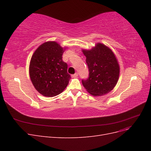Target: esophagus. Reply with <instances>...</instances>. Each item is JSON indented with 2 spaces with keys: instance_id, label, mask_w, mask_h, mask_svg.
<instances>
[{
  "instance_id": "obj_1",
  "label": "esophagus",
  "mask_w": 151,
  "mask_h": 151,
  "mask_svg": "<svg viewBox=\"0 0 151 151\" xmlns=\"http://www.w3.org/2000/svg\"><path fill=\"white\" fill-rule=\"evenodd\" d=\"M72 76L73 77H76L78 76V74H77V73H76V74L72 75Z\"/></svg>"
}]
</instances>
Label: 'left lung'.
Instances as JSON below:
<instances>
[{"label": "left lung", "instance_id": "8db88e82", "mask_svg": "<svg viewBox=\"0 0 151 151\" xmlns=\"http://www.w3.org/2000/svg\"><path fill=\"white\" fill-rule=\"evenodd\" d=\"M86 57L89 76L82 80L84 88L93 96L108 93L117 83L120 67L111 50L98 43L91 50H83Z\"/></svg>", "mask_w": 151, "mask_h": 151}]
</instances>
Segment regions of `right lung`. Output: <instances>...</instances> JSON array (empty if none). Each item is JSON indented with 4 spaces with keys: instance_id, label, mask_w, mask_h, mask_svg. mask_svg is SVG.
Masks as SVG:
<instances>
[{
    "instance_id": "obj_1",
    "label": "right lung",
    "mask_w": 151,
    "mask_h": 151,
    "mask_svg": "<svg viewBox=\"0 0 151 151\" xmlns=\"http://www.w3.org/2000/svg\"><path fill=\"white\" fill-rule=\"evenodd\" d=\"M63 48L55 42L44 43L31 57L29 76L35 89L45 96L60 94L68 84L70 75L62 60Z\"/></svg>"
}]
</instances>
